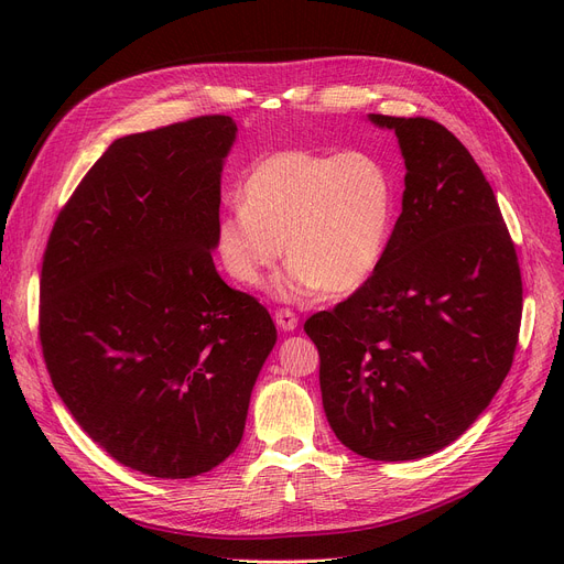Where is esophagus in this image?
Masks as SVG:
<instances>
[{"mask_svg": "<svg viewBox=\"0 0 564 564\" xmlns=\"http://www.w3.org/2000/svg\"><path fill=\"white\" fill-rule=\"evenodd\" d=\"M274 322H276V327L281 329V332H294L297 329V315H294L290 308H279L276 313H274Z\"/></svg>", "mask_w": 564, "mask_h": 564, "instance_id": "34e87169", "label": "esophagus"}]
</instances>
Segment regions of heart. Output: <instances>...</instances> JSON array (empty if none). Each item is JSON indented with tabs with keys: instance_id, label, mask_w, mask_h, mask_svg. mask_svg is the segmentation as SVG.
<instances>
[{
	"instance_id": "obj_1",
	"label": "heart",
	"mask_w": 564,
	"mask_h": 564,
	"mask_svg": "<svg viewBox=\"0 0 564 564\" xmlns=\"http://www.w3.org/2000/svg\"><path fill=\"white\" fill-rule=\"evenodd\" d=\"M237 203L215 226L224 272L256 288L283 256L292 260L276 281L281 300L349 294L377 272L393 226V185L366 153L322 155L285 148L256 160Z\"/></svg>"
}]
</instances>
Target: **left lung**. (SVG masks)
<instances>
[{
    "label": "left lung",
    "mask_w": 564,
    "mask_h": 564,
    "mask_svg": "<svg viewBox=\"0 0 564 564\" xmlns=\"http://www.w3.org/2000/svg\"><path fill=\"white\" fill-rule=\"evenodd\" d=\"M370 121L398 134L402 215L368 283L304 332L338 441L406 462L446 448L487 409L512 368L523 288L494 189L464 143L423 116Z\"/></svg>",
    "instance_id": "1"
}]
</instances>
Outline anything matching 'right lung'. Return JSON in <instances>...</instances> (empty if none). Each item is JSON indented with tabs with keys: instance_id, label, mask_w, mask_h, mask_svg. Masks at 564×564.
I'll return each mask as SVG.
<instances>
[{
	"instance_id": "right-lung-1",
	"label": "right lung",
	"mask_w": 564,
	"mask_h": 564,
	"mask_svg": "<svg viewBox=\"0 0 564 564\" xmlns=\"http://www.w3.org/2000/svg\"><path fill=\"white\" fill-rule=\"evenodd\" d=\"M230 116L116 139L58 213L39 336L58 398L116 462L192 478L240 446L276 343L213 262Z\"/></svg>"
}]
</instances>
